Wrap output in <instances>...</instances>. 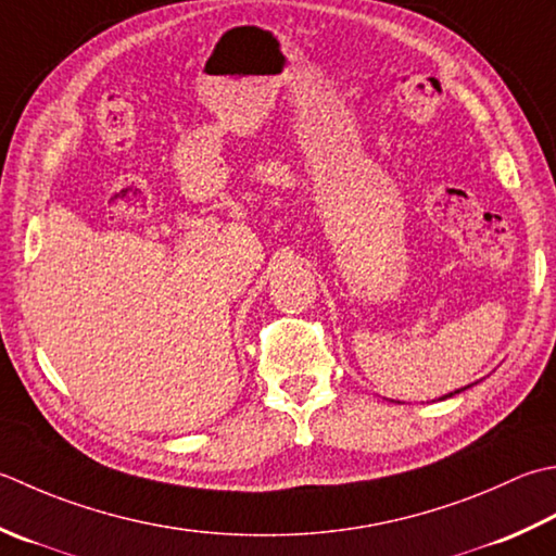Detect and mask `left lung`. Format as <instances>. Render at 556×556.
Instances as JSON below:
<instances>
[{"mask_svg":"<svg viewBox=\"0 0 556 556\" xmlns=\"http://www.w3.org/2000/svg\"><path fill=\"white\" fill-rule=\"evenodd\" d=\"M460 390H465V388H460ZM460 390H455V393H460ZM455 393H451V395H455ZM451 395H445V397H451Z\"/></svg>","mask_w":556,"mask_h":556,"instance_id":"8db88e82","label":"left lung"}]
</instances>
